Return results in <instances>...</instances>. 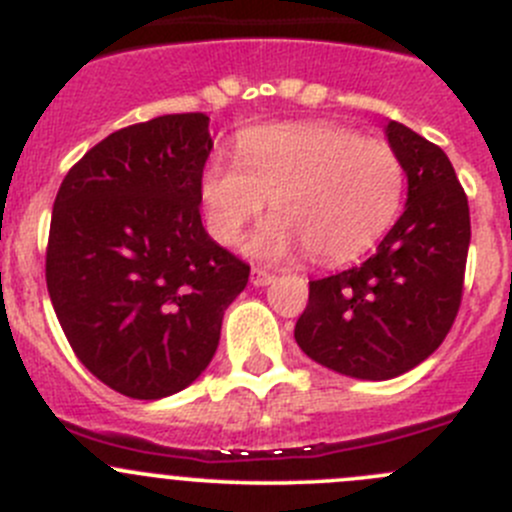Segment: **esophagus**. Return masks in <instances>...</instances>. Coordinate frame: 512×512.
I'll return each instance as SVG.
<instances>
[{
  "label": "esophagus",
  "instance_id": "34e87169",
  "mask_svg": "<svg viewBox=\"0 0 512 512\" xmlns=\"http://www.w3.org/2000/svg\"><path fill=\"white\" fill-rule=\"evenodd\" d=\"M272 280H275V277H272L270 272L260 270V267H255V270L250 272V282H252V285H255V287H267Z\"/></svg>",
  "mask_w": 512,
  "mask_h": 512
}]
</instances>
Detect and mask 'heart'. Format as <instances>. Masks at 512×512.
Instances as JSON below:
<instances>
[{
    "mask_svg": "<svg viewBox=\"0 0 512 512\" xmlns=\"http://www.w3.org/2000/svg\"><path fill=\"white\" fill-rule=\"evenodd\" d=\"M404 190L399 153L337 123L255 128L237 143V163L213 158L200 175L215 240H240L270 200L275 220L255 250L287 257L307 247L312 260L329 265L369 250L394 225Z\"/></svg>",
    "mask_w": 512,
    "mask_h": 512,
    "instance_id": "heart-1",
    "label": "heart"
}]
</instances>
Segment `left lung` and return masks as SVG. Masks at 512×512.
Here are the masks:
<instances>
[{
  "mask_svg": "<svg viewBox=\"0 0 512 512\" xmlns=\"http://www.w3.org/2000/svg\"><path fill=\"white\" fill-rule=\"evenodd\" d=\"M386 138L409 178L404 213L364 265L309 282L294 327L309 359L369 381L406 374L441 347L471 245L468 198L446 153L399 121Z\"/></svg>",
  "mask_w": 512,
  "mask_h": 512,
  "instance_id": "1",
  "label": "left lung"
}]
</instances>
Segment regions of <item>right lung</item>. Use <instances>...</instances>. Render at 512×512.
<instances>
[{
  "label": "right lung",
  "instance_id": "right-lung-1",
  "mask_svg": "<svg viewBox=\"0 0 512 512\" xmlns=\"http://www.w3.org/2000/svg\"><path fill=\"white\" fill-rule=\"evenodd\" d=\"M205 113L121 128L66 173L54 200L46 287L81 364L131 399H163L213 359L250 265L205 232Z\"/></svg>",
  "mask_w": 512,
  "mask_h": 512
}]
</instances>
